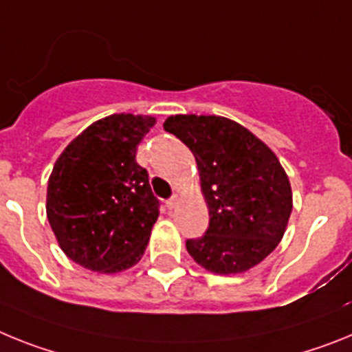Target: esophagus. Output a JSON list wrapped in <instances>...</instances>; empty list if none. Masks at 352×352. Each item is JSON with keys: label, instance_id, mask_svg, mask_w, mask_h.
Returning <instances> with one entry per match:
<instances>
[{"label": "esophagus", "instance_id": "1", "mask_svg": "<svg viewBox=\"0 0 352 352\" xmlns=\"http://www.w3.org/2000/svg\"><path fill=\"white\" fill-rule=\"evenodd\" d=\"M177 201H179V197H177V195H173L172 198H170V200H166V207L170 210H173L177 207Z\"/></svg>", "mask_w": 352, "mask_h": 352}]
</instances>
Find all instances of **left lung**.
Here are the masks:
<instances>
[{
  "label": "left lung",
  "mask_w": 352,
  "mask_h": 352,
  "mask_svg": "<svg viewBox=\"0 0 352 352\" xmlns=\"http://www.w3.org/2000/svg\"><path fill=\"white\" fill-rule=\"evenodd\" d=\"M193 152L209 228L186 250L216 274H241L282 241L292 212L289 177L262 140L216 115H175L163 124Z\"/></svg>",
  "instance_id": "obj_1"
}]
</instances>
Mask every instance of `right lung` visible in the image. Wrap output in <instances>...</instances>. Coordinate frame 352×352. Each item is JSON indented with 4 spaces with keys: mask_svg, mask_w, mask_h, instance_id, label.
<instances>
[{
    "mask_svg": "<svg viewBox=\"0 0 352 352\" xmlns=\"http://www.w3.org/2000/svg\"><path fill=\"white\" fill-rule=\"evenodd\" d=\"M154 125L151 115L115 113L88 125L56 159L45 212L76 264L115 274L142 261L159 201L136 146Z\"/></svg>",
    "mask_w": 352,
    "mask_h": 352,
    "instance_id": "add662e5",
    "label": "right lung"
}]
</instances>
